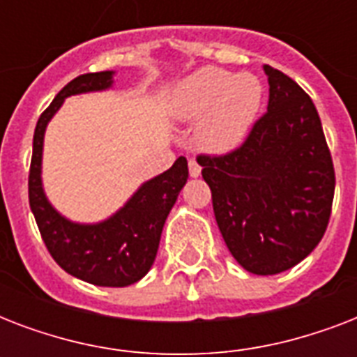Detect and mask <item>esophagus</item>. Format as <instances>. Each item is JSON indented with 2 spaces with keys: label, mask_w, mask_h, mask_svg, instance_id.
I'll list each match as a JSON object with an SVG mask.
<instances>
[{
  "label": "esophagus",
  "mask_w": 357,
  "mask_h": 357,
  "mask_svg": "<svg viewBox=\"0 0 357 357\" xmlns=\"http://www.w3.org/2000/svg\"><path fill=\"white\" fill-rule=\"evenodd\" d=\"M189 174H190V178H198L202 174V167L196 162V159H190L189 161Z\"/></svg>",
  "instance_id": "obj_1"
}]
</instances>
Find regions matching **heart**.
Segmentation results:
<instances>
[{"mask_svg":"<svg viewBox=\"0 0 357 357\" xmlns=\"http://www.w3.org/2000/svg\"><path fill=\"white\" fill-rule=\"evenodd\" d=\"M263 103V83L250 72L206 66L181 79L170 98L178 122L196 123L195 140L207 153H229L248 137Z\"/></svg>","mask_w":357,"mask_h":357,"instance_id":"b5f03b06","label":"heart"}]
</instances>
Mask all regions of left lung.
Segmentation results:
<instances>
[{
    "mask_svg": "<svg viewBox=\"0 0 357 357\" xmlns=\"http://www.w3.org/2000/svg\"><path fill=\"white\" fill-rule=\"evenodd\" d=\"M268 107L238 150L198 157L224 243L259 276L298 265L315 250L332 211L335 174L311 98L263 64Z\"/></svg>",
    "mask_w": 357,
    "mask_h": 357,
    "instance_id": "8db88e82",
    "label": "left lung"
}]
</instances>
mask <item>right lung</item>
<instances>
[{"label":"right lung","mask_w":357,"mask_h":357,"mask_svg":"<svg viewBox=\"0 0 357 357\" xmlns=\"http://www.w3.org/2000/svg\"><path fill=\"white\" fill-rule=\"evenodd\" d=\"M114 70L83 74L59 92L40 114L33 137L29 206L50 254L61 268L100 287H128L144 278L153 265L168 213L187 183V159L148 179L111 217L100 222H75L59 213L42 183V153L47 123L66 98L113 89Z\"/></svg>","instance_id":"add662e5"}]
</instances>
